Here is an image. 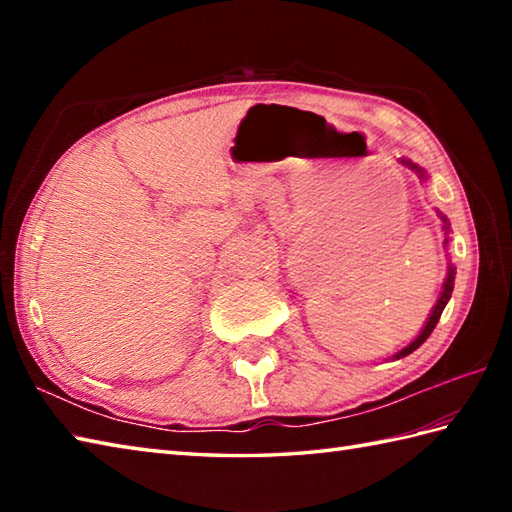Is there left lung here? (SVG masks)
<instances>
[{
	"label": "left lung",
	"mask_w": 512,
	"mask_h": 512,
	"mask_svg": "<svg viewBox=\"0 0 512 512\" xmlns=\"http://www.w3.org/2000/svg\"><path fill=\"white\" fill-rule=\"evenodd\" d=\"M402 162H405V165H409L411 169H416V171L420 173V178H424V171H422L420 167H416V165H413V162H409V160H402ZM442 222H444V228H449V224H447V220H444V217H442ZM453 281H455V268L451 266V268H449V277H447V281H444V290H442V295H440V299H438V303H436V308H433V312H431V317H429L427 325H424V328H422V332H420L418 339L413 341L411 345H407L405 350H402V352H398V354H396V358H402V356L411 354L413 350H418V347H420L424 341L429 339L431 332H433V328H436L438 321H440V317H442V310H444V306H447V301L451 299Z\"/></svg>",
	"instance_id": "left-lung-1"
}]
</instances>
